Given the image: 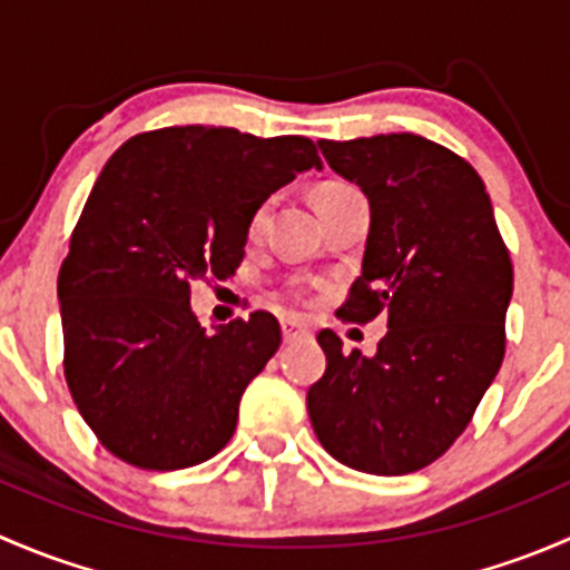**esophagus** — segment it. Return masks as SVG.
I'll return each mask as SVG.
<instances>
[{
    "label": "esophagus",
    "mask_w": 570,
    "mask_h": 570,
    "mask_svg": "<svg viewBox=\"0 0 570 570\" xmlns=\"http://www.w3.org/2000/svg\"><path fill=\"white\" fill-rule=\"evenodd\" d=\"M281 331H284V342H295V338L306 336V333H308V327L303 325L301 320H292V317H286V320H281Z\"/></svg>",
    "instance_id": "esophagus-1"
}]
</instances>
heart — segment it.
Masks as SVG:
<instances>
[{
	"label": "heart",
	"mask_w": 570,
	"mask_h": 570,
	"mask_svg": "<svg viewBox=\"0 0 570 570\" xmlns=\"http://www.w3.org/2000/svg\"><path fill=\"white\" fill-rule=\"evenodd\" d=\"M361 198H364V195H361V189L353 187V184H347V181H322L320 187L314 189V204H317L320 215L322 212L331 209V206L344 204V200H361ZM267 215H269V200H264V204H258L256 209L250 212L248 239L262 237L264 226H267Z\"/></svg>",
	"instance_id": "b5f03b06"
}]
</instances>
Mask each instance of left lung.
I'll return each instance as SVG.
<instances>
[{"label": "left lung", "mask_w": 570, "mask_h": 570, "mask_svg": "<svg viewBox=\"0 0 570 570\" xmlns=\"http://www.w3.org/2000/svg\"><path fill=\"white\" fill-rule=\"evenodd\" d=\"M372 206L364 267L338 317H386L375 358L317 336L325 375L308 389L320 444L366 474H411L469 428L504 358L513 262L476 170L419 135L320 140Z\"/></svg>", "instance_id": "1"}]
</instances>
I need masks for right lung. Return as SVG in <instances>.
Masks as SVG:
<instances>
[{"mask_svg":"<svg viewBox=\"0 0 570 570\" xmlns=\"http://www.w3.org/2000/svg\"><path fill=\"white\" fill-rule=\"evenodd\" d=\"M308 168H322L308 137L198 124L142 131L109 157L57 297L68 392L115 458L174 471L232 441L243 392L281 347V327L253 312L206 333L189 284L234 275L250 212Z\"/></svg>","mask_w":570,"mask_h":570,"instance_id":"obj_1","label":"right lung"}]
</instances>
